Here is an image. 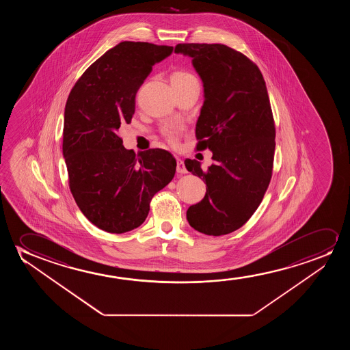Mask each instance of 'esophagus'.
Here are the masks:
<instances>
[{"instance_id": "obj_1", "label": "esophagus", "mask_w": 350, "mask_h": 350, "mask_svg": "<svg viewBox=\"0 0 350 350\" xmlns=\"http://www.w3.org/2000/svg\"><path fill=\"white\" fill-rule=\"evenodd\" d=\"M177 172L178 173H187V167H185V165H184V161L180 160V159H178L177 160Z\"/></svg>"}]
</instances>
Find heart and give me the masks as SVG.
<instances>
[{"label": "heart", "instance_id": "heart-1", "mask_svg": "<svg viewBox=\"0 0 350 350\" xmlns=\"http://www.w3.org/2000/svg\"><path fill=\"white\" fill-rule=\"evenodd\" d=\"M192 82H197L196 77H193L190 72H184V70H176L171 75V85L172 86H185ZM178 131L179 129L176 126H167L163 130V135L165 139H167L170 144H177Z\"/></svg>", "mask_w": 350, "mask_h": 350}]
</instances>
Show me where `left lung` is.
Wrapping results in <instances>:
<instances>
[{"instance_id":"8db88e82","label":"left lung","mask_w":350,"mask_h":350,"mask_svg":"<svg viewBox=\"0 0 350 350\" xmlns=\"http://www.w3.org/2000/svg\"><path fill=\"white\" fill-rule=\"evenodd\" d=\"M174 53L192 58L203 82L196 148L211 149L214 160L206 171L185 160L206 185L187 221L203 234H228L254 215L273 174L275 123L265 81L250 58L224 44H178Z\"/></svg>"}]
</instances>
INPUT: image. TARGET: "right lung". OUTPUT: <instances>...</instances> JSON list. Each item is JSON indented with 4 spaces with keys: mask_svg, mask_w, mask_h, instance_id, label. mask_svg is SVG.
Masks as SVG:
<instances>
[{
    "mask_svg": "<svg viewBox=\"0 0 350 350\" xmlns=\"http://www.w3.org/2000/svg\"><path fill=\"white\" fill-rule=\"evenodd\" d=\"M172 51L167 45L122 42L87 68L68 96L62 147L69 187L82 214L109 233L142 225L154 195L174 177L172 154H136L117 134L120 123L131 122L135 96L152 67Z\"/></svg>",
    "mask_w": 350,
    "mask_h": 350,
    "instance_id": "right-lung-1",
    "label": "right lung"
}]
</instances>
